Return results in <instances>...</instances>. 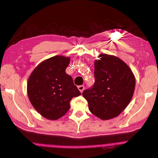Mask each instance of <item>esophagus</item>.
I'll return each instance as SVG.
<instances>
[{"label":"esophagus","instance_id":"1","mask_svg":"<svg viewBox=\"0 0 158 158\" xmlns=\"http://www.w3.org/2000/svg\"><path fill=\"white\" fill-rule=\"evenodd\" d=\"M78 88L80 90V92L82 93V92H83V91L84 89V86L83 85H79V86H78Z\"/></svg>","mask_w":158,"mask_h":158}]
</instances>
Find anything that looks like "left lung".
Here are the masks:
<instances>
[{"instance_id":"left-lung-1","label":"left lung","mask_w":158,"mask_h":158,"mask_svg":"<svg viewBox=\"0 0 158 158\" xmlns=\"http://www.w3.org/2000/svg\"><path fill=\"white\" fill-rule=\"evenodd\" d=\"M94 62L95 83L82 95L89 110L102 120L120 114L131 101L136 80L129 66L118 57L101 54Z\"/></svg>"}]
</instances>
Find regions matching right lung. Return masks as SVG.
I'll return each mask as SVG.
<instances>
[{
	"label": "right lung",
	"instance_id": "1",
	"mask_svg": "<svg viewBox=\"0 0 158 158\" xmlns=\"http://www.w3.org/2000/svg\"><path fill=\"white\" fill-rule=\"evenodd\" d=\"M70 60L64 56L51 57L38 65L28 78L27 90L31 105L49 120L63 117L70 107V100L81 95L65 72Z\"/></svg>",
	"mask_w": 158,
	"mask_h": 158
}]
</instances>
